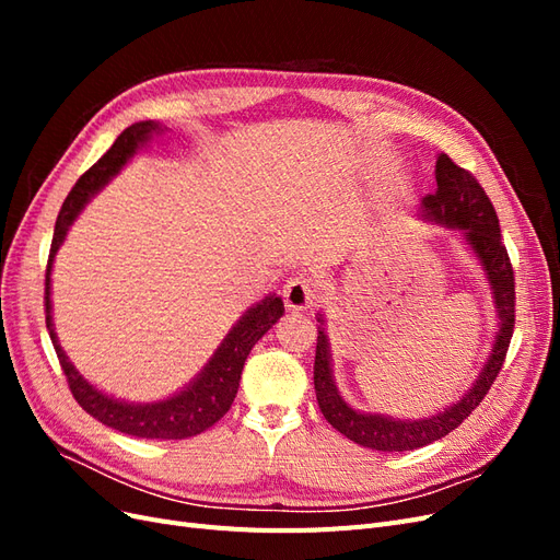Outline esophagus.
I'll use <instances>...</instances> for the list:
<instances>
[{
	"mask_svg": "<svg viewBox=\"0 0 560 560\" xmlns=\"http://www.w3.org/2000/svg\"><path fill=\"white\" fill-rule=\"evenodd\" d=\"M282 292H284L287 306L294 308V311L311 308V306H315L317 299H319L315 280L308 273H299V276L287 280Z\"/></svg>",
	"mask_w": 560,
	"mask_h": 560,
	"instance_id": "obj_1",
	"label": "esophagus"
}]
</instances>
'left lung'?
<instances>
[{
  "instance_id": "8db88e82",
  "label": "left lung",
  "mask_w": 560,
  "mask_h": 560,
  "mask_svg": "<svg viewBox=\"0 0 560 560\" xmlns=\"http://www.w3.org/2000/svg\"><path fill=\"white\" fill-rule=\"evenodd\" d=\"M434 175L436 191L422 198V208H425L428 217L436 219V222L465 231L467 243L477 252V257L481 259V266L488 273V280L493 284L500 315V331L479 381L474 383V387L460 401L448 406L442 413L422 420H395L385 416L358 413L341 399L331 381L327 334L317 329L313 378L319 411L327 418L331 428H336L338 432L346 434L350 442L364 448H376L387 453L413 451L453 432L483 401L490 385L495 383L500 374L506 350H510L512 343L516 317V282L510 254H506V247L502 243L500 219L493 202L486 196L479 179L469 171H465V167L453 163V159L446 154H439Z\"/></svg>"
}]
</instances>
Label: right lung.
<instances>
[{"label": "right lung", "mask_w": 560, "mask_h": 560, "mask_svg": "<svg viewBox=\"0 0 560 560\" xmlns=\"http://www.w3.org/2000/svg\"><path fill=\"white\" fill-rule=\"evenodd\" d=\"M154 130H159V126L151 121L128 126L121 135H118L107 154L79 177V182L72 186L70 196L65 198L56 219V231H54V241H50L48 264H46L44 313H46V329L50 334V341H54L62 374L83 411L91 413L95 420L103 422V425L130 436L189 439L212 428L214 422L219 418H224V413L231 409L235 393H238L241 374L252 346L257 343L284 313L280 296H266L261 303H257V306L249 308L238 325H235L231 334L224 338V343L219 346L210 364L202 369V374L189 387L182 389L179 395L156 404H126L97 393L93 385L83 381V376H79V371L72 366V362L65 358V352L54 331V319H50V264H54L56 252L65 241L67 229H70V224L74 222L81 208L86 206L89 198L97 189H103V186L118 171H121V165L135 154L138 144L147 142Z\"/></svg>", "instance_id": "right-lung-1"}]
</instances>
